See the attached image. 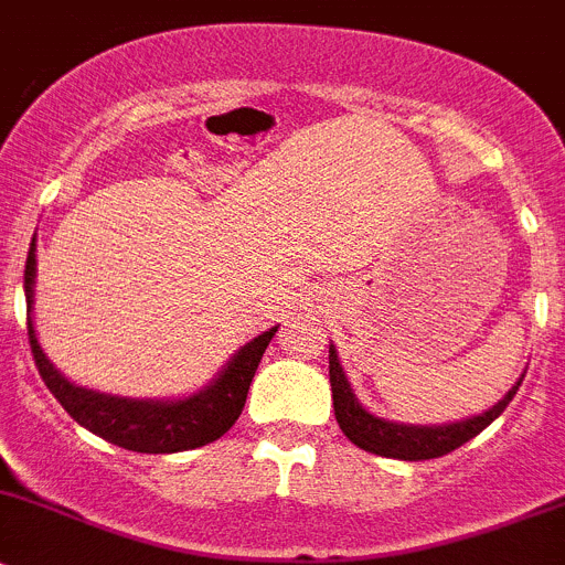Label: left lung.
Returning a JSON list of instances; mask_svg holds the SVG:
<instances>
[{
	"mask_svg": "<svg viewBox=\"0 0 565 565\" xmlns=\"http://www.w3.org/2000/svg\"><path fill=\"white\" fill-rule=\"evenodd\" d=\"M328 375H331L333 414H337L342 434L361 450L375 452V456L383 458H397V461H428V458H441L467 445L469 439H475L480 430L489 428L491 422L508 408L524 377L522 375L508 388L500 403L491 405L489 411L478 416H469V419L461 422H445V425H405V422L375 416L359 403L342 364H339L333 344H328Z\"/></svg>",
	"mask_w": 565,
	"mask_h": 565,
	"instance_id": "left-lung-1",
	"label": "left lung"
}]
</instances>
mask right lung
Instances as JSON below:
<instances>
[{
    "label": "right lung",
    "instance_id": "1",
    "mask_svg": "<svg viewBox=\"0 0 565 565\" xmlns=\"http://www.w3.org/2000/svg\"><path fill=\"white\" fill-rule=\"evenodd\" d=\"M35 237L30 243L24 267V295H26V333L35 355L38 372L49 392L60 399L65 411L79 422L82 428L96 434L98 439L118 445L131 452H184L204 447L221 439L243 414L250 381L265 355L267 344L276 337V328H267L259 337L237 350L223 364V370L199 392L179 399H151V397H118V394L96 392V388L76 386L49 361L38 342L35 322H32V303H35Z\"/></svg>",
    "mask_w": 565,
    "mask_h": 565
}]
</instances>
